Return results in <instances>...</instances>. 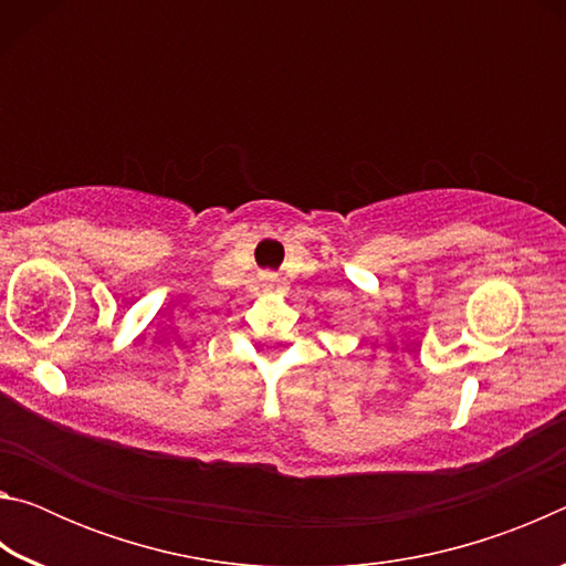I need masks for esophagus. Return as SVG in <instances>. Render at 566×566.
I'll return each instance as SVG.
<instances>
[{"mask_svg":"<svg viewBox=\"0 0 566 566\" xmlns=\"http://www.w3.org/2000/svg\"><path fill=\"white\" fill-rule=\"evenodd\" d=\"M276 282H280V280H276L274 274H264V276H262V284L266 286V290H274Z\"/></svg>","mask_w":566,"mask_h":566,"instance_id":"obj_1","label":"esophagus"}]
</instances>
